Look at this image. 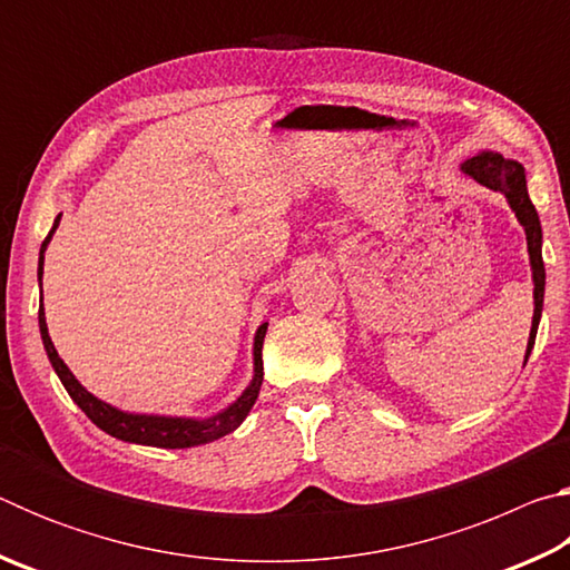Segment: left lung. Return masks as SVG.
<instances>
[{
  "mask_svg": "<svg viewBox=\"0 0 570 570\" xmlns=\"http://www.w3.org/2000/svg\"><path fill=\"white\" fill-rule=\"evenodd\" d=\"M460 170L465 173V176H470L472 180H478L480 186L503 193L510 210H513L518 218V224L525 230L530 272H533V324H530L528 350H525V362H528L530 350H533V344H535L540 314H543L546 266H543V254H540V246H543V230H540L538 210L533 204H530L528 186H525V170L518 160L503 158L500 153H493V150H480L478 156H472L462 163Z\"/></svg>",
  "mask_w": 570,
  "mask_h": 570,
  "instance_id": "left-lung-1",
  "label": "left lung"
}]
</instances>
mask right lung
<instances>
[{
  "mask_svg": "<svg viewBox=\"0 0 570 570\" xmlns=\"http://www.w3.org/2000/svg\"><path fill=\"white\" fill-rule=\"evenodd\" d=\"M62 214L55 218L52 230L47 234L40 248V266H37V278H40L42 286V266H45V250L50 246L52 234L60 226ZM266 326H258V332L254 336V377H250L248 387L238 394V400L228 404L226 410H220L210 417H170V414H142V412H125L112 407V404L102 402L100 397H95L92 392L82 387L80 382L75 380V374L70 372L60 354H57L55 344L50 340V332H47V320H45V308L40 304V334H42V344L45 352L50 356L52 370L60 377L62 387L70 394L72 402L80 407L88 417L98 424L102 432L118 438L122 442H135V445H150V448H166V450H183V448H196V445H206V442H214L218 438L234 432L240 422L246 420V414L254 407V402L258 397V390H262L264 382V360H262V350H264V336H266Z\"/></svg>",
  "mask_w": 570,
  "mask_h": 570,
  "instance_id": "add662e5",
  "label": "right lung"
}]
</instances>
